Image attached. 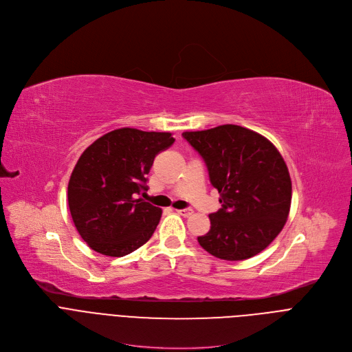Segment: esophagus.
<instances>
[{
    "label": "esophagus",
    "mask_w": 352,
    "mask_h": 352,
    "mask_svg": "<svg viewBox=\"0 0 352 352\" xmlns=\"http://www.w3.org/2000/svg\"><path fill=\"white\" fill-rule=\"evenodd\" d=\"M177 213L184 217H189L193 213V210L192 209H179V210H177Z\"/></svg>",
    "instance_id": "esophagus-1"
}]
</instances>
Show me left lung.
Wrapping results in <instances>:
<instances>
[{
    "instance_id": "8db88e82",
    "label": "left lung",
    "mask_w": 352,
    "mask_h": 352,
    "mask_svg": "<svg viewBox=\"0 0 352 352\" xmlns=\"http://www.w3.org/2000/svg\"><path fill=\"white\" fill-rule=\"evenodd\" d=\"M202 156L221 209L209 216L210 230L197 236L219 259L243 261L263 249L283 230L291 206V178L276 146L239 125L184 132Z\"/></svg>"
}]
</instances>
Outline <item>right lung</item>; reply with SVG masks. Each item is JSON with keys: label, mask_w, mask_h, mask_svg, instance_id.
I'll return each mask as SVG.
<instances>
[{"label": "right lung", "mask_w": 352, "mask_h": 352, "mask_svg": "<svg viewBox=\"0 0 352 352\" xmlns=\"http://www.w3.org/2000/svg\"><path fill=\"white\" fill-rule=\"evenodd\" d=\"M170 132L111 131L79 157L68 184V205L82 239L96 252L121 258L153 235L162 209L144 202L155 157L174 143Z\"/></svg>", "instance_id": "right-lung-1"}]
</instances>
